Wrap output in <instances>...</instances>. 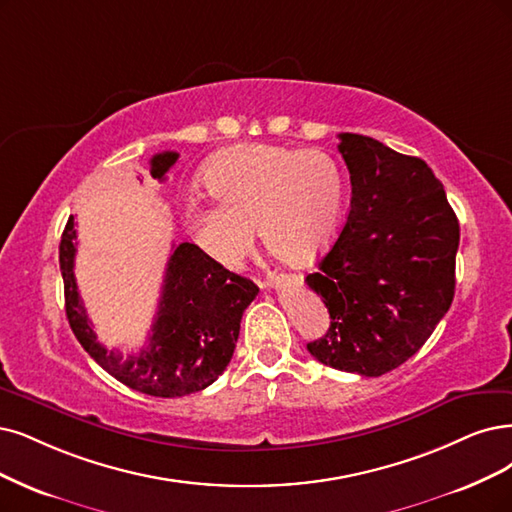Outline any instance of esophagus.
<instances>
[{
	"instance_id": "34e87169",
	"label": "esophagus",
	"mask_w": 512,
	"mask_h": 512,
	"mask_svg": "<svg viewBox=\"0 0 512 512\" xmlns=\"http://www.w3.org/2000/svg\"><path fill=\"white\" fill-rule=\"evenodd\" d=\"M272 280H268V287H287V285H301V276L297 274H278V276H270Z\"/></svg>"
}]
</instances>
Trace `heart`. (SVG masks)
I'll return each mask as SVG.
<instances>
[{
  "mask_svg": "<svg viewBox=\"0 0 512 512\" xmlns=\"http://www.w3.org/2000/svg\"><path fill=\"white\" fill-rule=\"evenodd\" d=\"M215 198L189 202L187 230L200 249L236 268L263 242L291 263H306L335 238L344 206V175L325 151L238 145L206 168Z\"/></svg>",
  "mask_w": 512,
  "mask_h": 512,
  "instance_id": "obj_1",
  "label": "heart"
}]
</instances>
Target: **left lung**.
I'll return each instance as SVG.
<instances>
[{
    "instance_id": "8db88e82",
    "label": "left lung",
    "mask_w": 512,
    "mask_h": 512,
    "mask_svg": "<svg viewBox=\"0 0 512 512\" xmlns=\"http://www.w3.org/2000/svg\"><path fill=\"white\" fill-rule=\"evenodd\" d=\"M339 141L352 200L344 230L306 276L331 316L308 352L327 367L377 377L418 352L447 314L460 223L424 160L354 132Z\"/></svg>"
}]
</instances>
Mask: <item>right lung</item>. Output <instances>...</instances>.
Instances as JSON below:
<instances>
[{
  "instance_id": "right-lung-1",
  "label": "right lung",
  "mask_w": 512,
  "mask_h": 512,
  "mask_svg": "<svg viewBox=\"0 0 512 512\" xmlns=\"http://www.w3.org/2000/svg\"><path fill=\"white\" fill-rule=\"evenodd\" d=\"M177 158V151L156 154L149 162L151 177L164 181ZM75 238L71 215L61 236L59 263L67 320L82 348L111 377L149 396L175 399L211 386L232 361L242 314L259 293L255 282L225 270L192 242L173 246L147 344L137 354H122L105 348L92 331L73 274Z\"/></svg>"
}]
</instances>
